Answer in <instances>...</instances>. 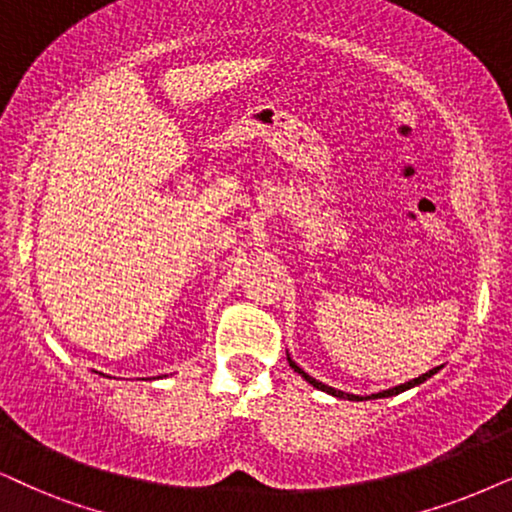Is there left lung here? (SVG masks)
Returning a JSON list of instances; mask_svg holds the SVG:
<instances>
[{
  "label": "left lung",
  "mask_w": 512,
  "mask_h": 512,
  "mask_svg": "<svg viewBox=\"0 0 512 512\" xmlns=\"http://www.w3.org/2000/svg\"><path fill=\"white\" fill-rule=\"evenodd\" d=\"M288 364H290V368H293V371H297L302 375L304 380H307L309 385H314L316 390H323V392H328V394H333V397H338V399H349V401H364V399H380V397H394V394H399V392H404V390H411V387H416V385H420V383H425V380L428 378H432V375H435L439 368L442 366H437V368H432V371H428V373H423V375H418V378H413V380H409V383H404V385H397V387H392V390H383V392H378V394H371V397H359V394H347V392H342V390H335V387H328V385H323V383H319V380H314L312 375H307L302 371L300 366L295 364L293 359L288 357Z\"/></svg>",
  "instance_id": "left-lung-1"
}]
</instances>
